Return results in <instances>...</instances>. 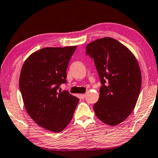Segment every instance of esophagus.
I'll return each instance as SVG.
<instances>
[{
  "label": "esophagus",
  "mask_w": 158,
  "mask_h": 158,
  "mask_svg": "<svg viewBox=\"0 0 158 158\" xmlns=\"http://www.w3.org/2000/svg\"><path fill=\"white\" fill-rule=\"evenodd\" d=\"M80 98H81L82 99H85V94H80Z\"/></svg>",
  "instance_id": "34e87169"
}]
</instances>
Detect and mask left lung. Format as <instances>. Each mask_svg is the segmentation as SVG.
<instances>
[{
  "mask_svg": "<svg viewBox=\"0 0 158 158\" xmlns=\"http://www.w3.org/2000/svg\"><path fill=\"white\" fill-rule=\"evenodd\" d=\"M86 55L94 60L102 86L93 108L99 120L116 126L134 109L141 87V73L131 52L117 40L104 37L88 44Z\"/></svg>",
  "mask_w": 158,
  "mask_h": 158,
  "instance_id": "1",
  "label": "left lung"
}]
</instances>
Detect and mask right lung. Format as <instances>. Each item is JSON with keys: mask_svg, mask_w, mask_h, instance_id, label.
I'll use <instances>...</instances> for the list:
<instances>
[{"mask_svg": "<svg viewBox=\"0 0 158 158\" xmlns=\"http://www.w3.org/2000/svg\"><path fill=\"white\" fill-rule=\"evenodd\" d=\"M76 47H46L24 63L20 89L27 112L39 126L62 131L71 121L79 99L68 91H58L66 83V70Z\"/></svg>", "mask_w": 158, "mask_h": 158, "instance_id": "1", "label": "right lung"}]
</instances>
